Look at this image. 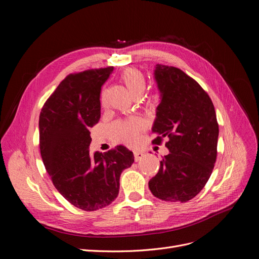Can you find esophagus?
Wrapping results in <instances>:
<instances>
[{
    "instance_id": "1",
    "label": "esophagus",
    "mask_w": 259,
    "mask_h": 259,
    "mask_svg": "<svg viewBox=\"0 0 259 259\" xmlns=\"http://www.w3.org/2000/svg\"><path fill=\"white\" fill-rule=\"evenodd\" d=\"M144 155H145V154H144V152H142V151H138V150H135V151H134V159H135L136 162L142 160V159L144 158Z\"/></svg>"
}]
</instances>
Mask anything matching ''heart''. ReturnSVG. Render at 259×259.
Here are the masks:
<instances>
[{
  "label": "heart",
  "instance_id": "1",
  "mask_svg": "<svg viewBox=\"0 0 259 259\" xmlns=\"http://www.w3.org/2000/svg\"><path fill=\"white\" fill-rule=\"evenodd\" d=\"M121 80L126 86L127 91L134 98H140L146 91V79L142 71L135 68L124 70L121 74ZM154 98L148 100V104L154 103ZM105 101V93L101 94V103ZM145 127L144 122L138 117H132L123 121H117L112 125V137L116 143L133 145L137 142L139 133Z\"/></svg>",
  "mask_w": 259,
  "mask_h": 259
}]
</instances>
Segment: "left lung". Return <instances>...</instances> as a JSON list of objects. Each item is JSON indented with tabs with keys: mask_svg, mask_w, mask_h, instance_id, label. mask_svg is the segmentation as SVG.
Returning <instances> with one entry per match:
<instances>
[{
	"mask_svg": "<svg viewBox=\"0 0 259 259\" xmlns=\"http://www.w3.org/2000/svg\"><path fill=\"white\" fill-rule=\"evenodd\" d=\"M154 79L161 93L152 132V144L169 153L160 162L149 189L163 201L187 202L194 198L213 171L218 142V123L211 99L200 84L175 67L156 65Z\"/></svg>",
	"mask_w": 259,
	"mask_h": 259,
	"instance_id": "left-lung-1",
	"label": "left lung"
}]
</instances>
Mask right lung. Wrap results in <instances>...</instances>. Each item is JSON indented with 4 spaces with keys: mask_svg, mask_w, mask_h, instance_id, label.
I'll use <instances>...</instances> for the list:
<instances>
[{
    "mask_svg": "<svg viewBox=\"0 0 259 259\" xmlns=\"http://www.w3.org/2000/svg\"><path fill=\"white\" fill-rule=\"evenodd\" d=\"M113 67L67 75L40 113V151L58 192L83 210H96L119 194L120 176L134 154L124 146L91 155L90 128L100 119L101 86Z\"/></svg>",
    "mask_w": 259,
    "mask_h": 259,
    "instance_id": "obj_1",
    "label": "right lung"
}]
</instances>
